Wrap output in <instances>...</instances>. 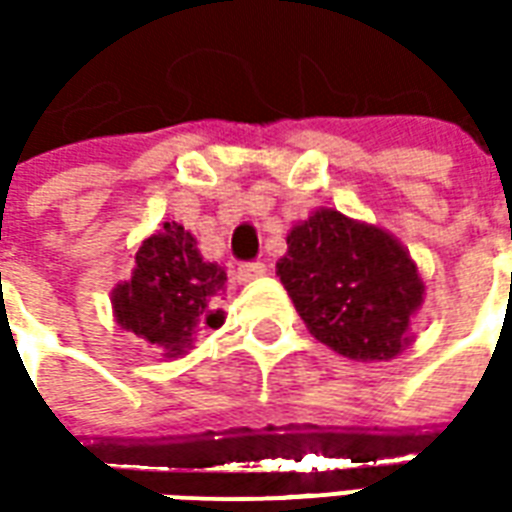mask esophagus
Returning <instances> with one entry per match:
<instances>
[{
  "instance_id": "obj_1",
  "label": "esophagus",
  "mask_w": 512,
  "mask_h": 512,
  "mask_svg": "<svg viewBox=\"0 0 512 512\" xmlns=\"http://www.w3.org/2000/svg\"><path fill=\"white\" fill-rule=\"evenodd\" d=\"M266 271L268 268L263 266V263H246V266H241L235 271V279H238L241 285H246V282H255V279L266 277Z\"/></svg>"
}]
</instances>
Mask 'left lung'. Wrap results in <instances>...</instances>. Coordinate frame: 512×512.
<instances>
[{
	"instance_id": "left-lung-1",
	"label": "left lung",
	"mask_w": 512,
	"mask_h": 512,
	"mask_svg": "<svg viewBox=\"0 0 512 512\" xmlns=\"http://www.w3.org/2000/svg\"><path fill=\"white\" fill-rule=\"evenodd\" d=\"M277 274L312 337L337 354L389 362L414 343L425 282L384 227L318 208L290 227Z\"/></svg>"
}]
</instances>
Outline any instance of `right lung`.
Here are the masks:
<instances>
[{
	"mask_svg": "<svg viewBox=\"0 0 512 512\" xmlns=\"http://www.w3.org/2000/svg\"><path fill=\"white\" fill-rule=\"evenodd\" d=\"M224 282V268L202 260L197 238L183 224L164 222L136 249L131 277L112 290V315L164 359H180L205 326L224 323L216 307Z\"/></svg>",
	"mask_w": 512,
	"mask_h": 512,
	"instance_id": "1",
	"label": "right lung"
}]
</instances>
